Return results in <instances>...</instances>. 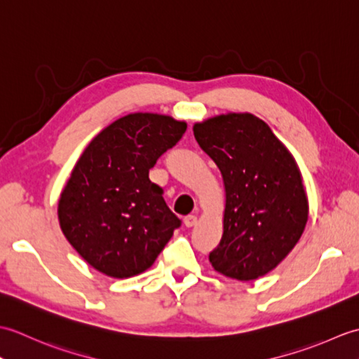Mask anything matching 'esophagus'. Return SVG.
<instances>
[{
	"instance_id": "1",
	"label": "esophagus",
	"mask_w": 359,
	"mask_h": 359,
	"mask_svg": "<svg viewBox=\"0 0 359 359\" xmlns=\"http://www.w3.org/2000/svg\"><path fill=\"white\" fill-rule=\"evenodd\" d=\"M184 224H185L188 228H191V226H194V225L197 224V217H196V216H193V215L185 216V219H184Z\"/></svg>"
}]
</instances>
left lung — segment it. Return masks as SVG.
I'll use <instances>...</instances> for the list:
<instances>
[{
    "label": "left lung",
    "mask_w": 359,
    "mask_h": 359,
    "mask_svg": "<svg viewBox=\"0 0 359 359\" xmlns=\"http://www.w3.org/2000/svg\"><path fill=\"white\" fill-rule=\"evenodd\" d=\"M199 147L222 172L224 234L210 262L224 276L255 280L294 248L309 202L293 156L253 114H225L196 123Z\"/></svg>",
    "instance_id": "1"
}]
</instances>
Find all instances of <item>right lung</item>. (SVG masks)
<instances>
[{
  "instance_id": "1",
  "label": "right lung",
  "mask_w": 359,
  "mask_h": 359,
  "mask_svg": "<svg viewBox=\"0 0 359 359\" xmlns=\"http://www.w3.org/2000/svg\"><path fill=\"white\" fill-rule=\"evenodd\" d=\"M187 131L158 114L121 117L83 151L58 202L62 231L95 270L131 278L154 264L182 220L149 170Z\"/></svg>"
}]
</instances>
